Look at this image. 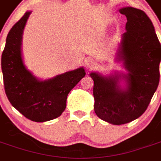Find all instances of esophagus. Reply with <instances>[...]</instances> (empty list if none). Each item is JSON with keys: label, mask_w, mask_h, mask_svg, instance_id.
Listing matches in <instances>:
<instances>
[{"label": "esophagus", "mask_w": 161, "mask_h": 161, "mask_svg": "<svg viewBox=\"0 0 161 161\" xmlns=\"http://www.w3.org/2000/svg\"><path fill=\"white\" fill-rule=\"evenodd\" d=\"M88 67H89L90 69H91V68L94 67V64H88Z\"/></svg>", "instance_id": "1"}]
</instances>
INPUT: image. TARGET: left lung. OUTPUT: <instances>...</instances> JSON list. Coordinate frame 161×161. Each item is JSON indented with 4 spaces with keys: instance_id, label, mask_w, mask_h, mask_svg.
<instances>
[{
    "instance_id": "obj_1",
    "label": "left lung",
    "mask_w": 161,
    "mask_h": 161,
    "mask_svg": "<svg viewBox=\"0 0 161 161\" xmlns=\"http://www.w3.org/2000/svg\"><path fill=\"white\" fill-rule=\"evenodd\" d=\"M127 17L119 59L128 71L122 75L127 88L118 85L120 75L102 77L91 73L94 81V109L99 118L121 125L146 111L159 82L161 46L151 19L142 10L131 7L120 9Z\"/></svg>"
}]
</instances>
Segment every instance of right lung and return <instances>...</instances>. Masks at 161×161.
Returning <instances> with one entry per match:
<instances>
[{
	"label": "right lung",
	"instance_id": "right-lung-1",
	"mask_svg": "<svg viewBox=\"0 0 161 161\" xmlns=\"http://www.w3.org/2000/svg\"><path fill=\"white\" fill-rule=\"evenodd\" d=\"M31 12H26L9 31L2 55L7 97L25 117L43 122L58 117L66 107L67 96L85 76L84 68L39 81L26 70L21 56L23 29Z\"/></svg>",
	"mask_w": 161,
	"mask_h": 161
}]
</instances>
